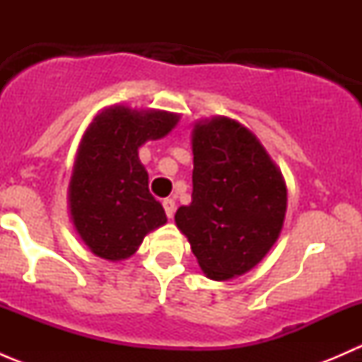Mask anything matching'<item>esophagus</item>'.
<instances>
[{
    "instance_id": "esophagus-1",
    "label": "esophagus",
    "mask_w": 362,
    "mask_h": 362,
    "mask_svg": "<svg viewBox=\"0 0 362 362\" xmlns=\"http://www.w3.org/2000/svg\"><path fill=\"white\" fill-rule=\"evenodd\" d=\"M163 206H164V211H166V215H168V218H171L175 215V202L173 199H164L163 202Z\"/></svg>"
}]
</instances>
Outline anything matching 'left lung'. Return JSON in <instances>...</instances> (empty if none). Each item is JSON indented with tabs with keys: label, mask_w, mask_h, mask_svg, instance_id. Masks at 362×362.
<instances>
[{
	"label": "left lung",
	"mask_w": 362,
	"mask_h": 362,
	"mask_svg": "<svg viewBox=\"0 0 362 362\" xmlns=\"http://www.w3.org/2000/svg\"><path fill=\"white\" fill-rule=\"evenodd\" d=\"M192 202L175 214L204 275L228 280L254 268L282 231V173L247 127L228 117L192 131Z\"/></svg>",
	"instance_id": "left-lung-1"
}]
</instances>
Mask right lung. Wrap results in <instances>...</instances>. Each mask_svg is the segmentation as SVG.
<instances>
[{"label": "right lung", "instance_id": "add662e5", "mask_svg": "<svg viewBox=\"0 0 362 362\" xmlns=\"http://www.w3.org/2000/svg\"><path fill=\"white\" fill-rule=\"evenodd\" d=\"M178 119L170 112L112 107L83 134L69 182V210L80 238L98 257H129L148 231L166 224L164 208L148 191L138 147L170 133Z\"/></svg>", "mask_w": 362, "mask_h": 362}]
</instances>
